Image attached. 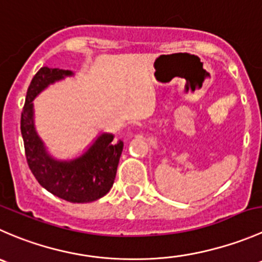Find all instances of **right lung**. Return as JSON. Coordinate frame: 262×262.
<instances>
[{"mask_svg":"<svg viewBox=\"0 0 262 262\" xmlns=\"http://www.w3.org/2000/svg\"><path fill=\"white\" fill-rule=\"evenodd\" d=\"M70 76H74L70 70L47 66L35 74L28 88L21 113V135L28 165L42 187L69 203H92L112 188L123 142H116L115 135L103 132L77 157L57 159L47 150L35 128L33 100L49 85Z\"/></svg>","mask_w":262,"mask_h":262,"instance_id":"right-lung-1","label":"right lung"}]
</instances>
